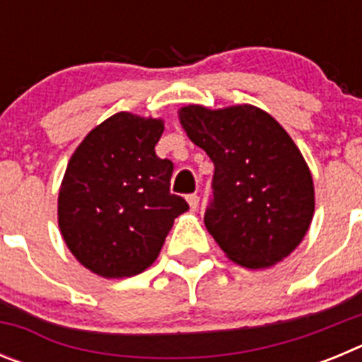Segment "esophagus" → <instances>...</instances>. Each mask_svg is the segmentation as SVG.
Wrapping results in <instances>:
<instances>
[{"label":"esophagus","mask_w":362,"mask_h":362,"mask_svg":"<svg viewBox=\"0 0 362 362\" xmlns=\"http://www.w3.org/2000/svg\"><path fill=\"white\" fill-rule=\"evenodd\" d=\"M188 204H190V210H197V206H199V196L197 194H190V196L187 197Z\"/></svg>","instance_id":"obj_1"}]
</instances>
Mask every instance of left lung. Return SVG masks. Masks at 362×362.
I'll return each instance as SVG.
<instances>
[{
	"label": "left lung",
	"mask_w": 362,
	"mask_h": 362,
	"mask_svg": "<svg viewBox=\"0 0 362 362\" xmlns=\"http://www.w3.org/2000/svg\"><path fill=\"white\" fill-rule=\"evenodd\" d=\"M179 121L216 168L204 225L226 257L252 270L288 257L315 209L312 174L288 132L254 105H188Z\"/></svg>",
	"instance_id": "1"
}]
</instances>
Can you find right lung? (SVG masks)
<instances>
[{
    "mask_svg": "<svg viewBox=\"0 0 362 362\" xmlns=\"http://www.w3.org/2000/svg\"><path fill=\"white\" fill-rule=\"evenodd\" d=\"M163 130V119L117 112L86 134L66 165L57 223L74 257L98 276L146 270L188 210L170 194L174 163L156 156Z\"/></svg>",
    "mask_w": 362,
    "mask_h": 362,
    "instance_id": "obj_1",
    "label": "right lung"
}]
</instances>
